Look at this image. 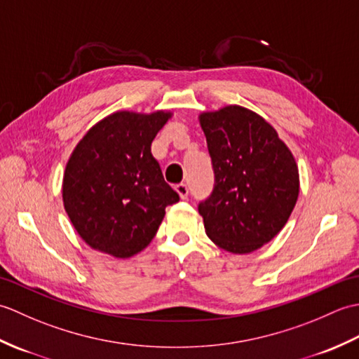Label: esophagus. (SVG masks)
Listing matches in <instances>:
<instances>
[{
    "mask_svg": "<svg viewBox=\"0 0 359 359\" xmlns=\"http://www.w3.org/2000/svg\"><path fill=\"white\" fill-rule=\"evenodd\" d=\"M175 191L179 193L182 199H185V197H188V185L184 184V182H180V184L175 185Z\"/></svg>",
    "mask_w": 359,
    "mask_h": 359,
    "instance_id": "esophagus-1",
    "label": "esophagus"
}]
</instances>
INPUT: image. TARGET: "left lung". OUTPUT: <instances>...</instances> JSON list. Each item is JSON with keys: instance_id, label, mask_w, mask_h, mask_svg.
Instances as JSON below:
<instances>
[{"instance_id": "obj_1", "label": "left lung", "mask_w": 359, "mask_h": 359, "mask_svg": "<svg viewBox=\"0 0 359 359\" xmlns=\"http://www.w3.org/2000/svg\"><path fill=\"white\" fill-rule=\"evenodd\" d=\"M215 187L199 202L208 238L231 253H251L276 236L299 194L292 152L273 126L253 111L226 106L205 112Z\"/></svg>"}]
</instances>
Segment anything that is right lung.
<instances>
[{
	"label": "right lung",
	"mask_w": 359,
	"mask_h": 359,
	"mask_svg": "<svg viewBox=\"0 0 359 359\" xmlns=\"http://www.w3.org/2000/svg\"><path fill=\"white\" fill-rule=\"evenodd\" d=\"M170 114L116 112L89 129L63 177V202L88 245L131 257L154 238L165 208L180 201L166 184L151 143Z\"/></svg>",
	"instance_id": "obj_1"
}]
</instances>
